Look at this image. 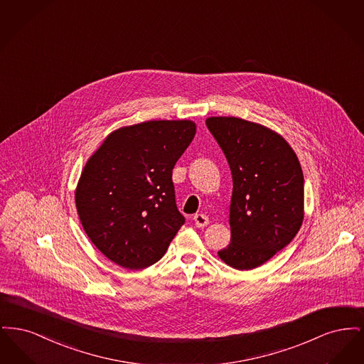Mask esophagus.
Returning a JSON list of instances; mask_svg holds the SVG:
<instances>
[{
    "instance_id": "1",
    "label": "esophagus",
    "mask_w": 364,
    "mask_h": 364,
    "mask_svg": "<svg viewBox=\"0 0 364 364\" xmlns=\"http://www.w3.org/2000/svg\"><path fill=\"white\" fill-rule=\"evenodd\" d=\"M193 221H195V225L198 226V228H205L208 224V215H205V214H195L193 215Z\"/></svg>"
}]
</instances>
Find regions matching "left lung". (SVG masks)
<instances>
[{"mask_svg":"<svg viewBox=\"0 0 364 364\" xmlns=\"http://www.w3.org/2000/svg\"><path fill=\"white\" fill-rule=\"evenodd\" d=\"M210 134L230 168V244L220 258L251 270L294 240L303 223L304 177L292 147L269 128L237 117H210Z\"/></svg>","mask_w":364,"mask_h":364,"instance_id":"obj_1","label":"left lung"}]
</instances>
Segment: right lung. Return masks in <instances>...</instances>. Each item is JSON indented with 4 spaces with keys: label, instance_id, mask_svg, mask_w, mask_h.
Here are the masks:
<instances>
[{
    "label": "right lung",
    "instance_id": "1",
    "mask_svg": "<svg viewBox=\"0 0 364 364\" xmlns=\"http://www.w3.org/2000/svg\"><path fill=\"white\" fill-rule=\"evenodd\" d=\"M195 128L188 120L124 127L87 161L76 208L87 236L106 258L139 270L164 257L186 223L176 205L172 171Z\"/></svg>",
    "mask_w": 364,
    "mask_h": 364
}]
</instances>
